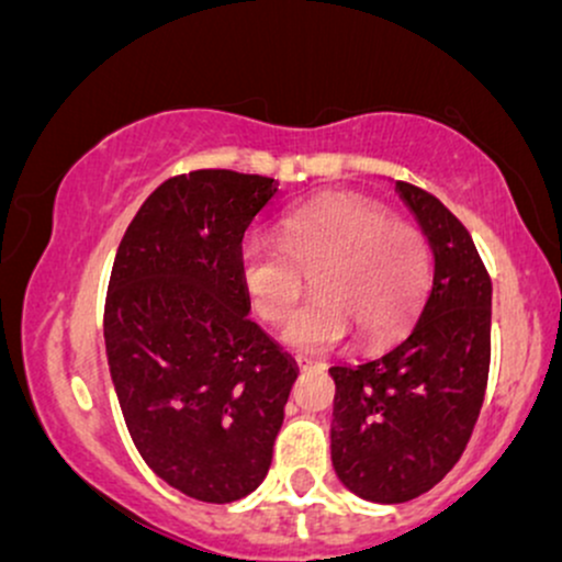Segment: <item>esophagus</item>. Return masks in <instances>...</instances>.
<instances>
[{
	"label": "esophagus",
	"instance_id": "34e87169",
	"mask_svg": "<svg viewBox=\"0 0 562 562\" xmlns=\"http://www.w3.org/2000/svg\"><path fill=\"white\" fill-rule=\"evenodd\" d=\"M295 364H299L301 370H308V367H319L322 362H317V359H308V357H295Z\"/></svg>",
	"mask_w": 562,
	"mask_h": 562
}]
</instances>
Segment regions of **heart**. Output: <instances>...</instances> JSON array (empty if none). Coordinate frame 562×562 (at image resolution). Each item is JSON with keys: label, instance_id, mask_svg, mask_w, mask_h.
<instances>
[{"label": "heart", "instance_id": "b5f03b06", "mask_svg": "<svg viewBox=\"0 0 562 562\" xmlns=\"http://www.w3.org/2000/svg\"><path fill=\"white\" fill-rule=\"evenodd\" d=\"M314 274V295L288 319L282 338L301 351H325L359 333L367 348L389 346L420 312L430 285V245L415 224L383 205L330 192L280 222V243L248 237L240 280L250 306L280 325Z\"/></svg>", "mask_w": 562, "mask_h": 562}]
</instances>
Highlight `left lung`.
<instances>
[{"mask_svg":"<svg viewBox=\"0 0 562 562\" xmlns=\"http://www.w3.org/2000/svg\"><path fill=\"white\" fill-rule=\"evenodd\" d=\"M396 190L434 250V288L396 348L330 367L333 468L348 492L380 505L430 492L457 465L492 362V277L473 237L436 195L409 182Z\"/></svg>","mask_w":562,"mask_h":562,"instance_id":"8db88e82","label":"left lung"}]
</instances>
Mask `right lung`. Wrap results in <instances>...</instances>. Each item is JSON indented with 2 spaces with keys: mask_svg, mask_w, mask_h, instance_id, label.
Returning a JSON list of instances; mask_svg holds the SVG:
<instances>
[{
  "mask_svg": "<svg viewBox=\"0 0 562 562\" xmlns=\"http://www.w3.org/2000/svg\"><path fill=\"white\" fill-rule=\"evenodd\" d=\"M277 198L259 173L200 169L142 203L115 254L105 351L147 468L198 502L227 505L267 479L299 370L248 319L245 229Z\"/></svg>",
  "mask_w": 562,
  "mask_h": 562,
  "instance_id": "right-lung-1",
  "label": "right lung"
}]
</instances>
